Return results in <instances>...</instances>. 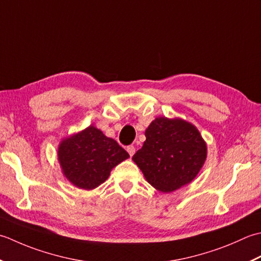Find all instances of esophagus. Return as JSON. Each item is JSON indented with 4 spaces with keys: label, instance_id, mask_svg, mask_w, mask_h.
<instances>
[{
    "label": "esophagus",
    "instance_id": "34e87169",
    "mask_svg": "<svg viewBox=\"0 0 261 261\" xmlns=\"http://www.w3.org/2000/svg\"><path fill=\"white\" fill-rule=\"evenodd\" d=\"M126 150H127V152H128V154H129V155H130V156H133V155H134V153H135V147H134V146H133V145H129V146H127V148H126Z\"/></svg>",
    "mask_w": 261,
    "mask_h": 261
}]
</instances>
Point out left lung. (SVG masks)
I'll list each match as a JSON object with an SVG mask.
<instances>
[{"mask_svg": "<svg viewBox=\"0 0 261 261\" xmlns=\"http://www.w3.org/2000/svg\"><path fill=\"white\" fill-rule=\"evenodd\" d=\"M145 137L133 161L152 187L171 193L197 177L206 161L207 144L195 125L181 118L156 117Z\"/></svg>", "mask_w": 261, "mask_h": 261, "instance_id": "obj_1", "label": "left lung"}]
</instances>
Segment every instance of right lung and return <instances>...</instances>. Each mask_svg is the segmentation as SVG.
<instances>
[{"instance_id":"obj_1","label":"right lung","mask_w":261,"mask_h":261,"mask_svg":"<svg viewBox=\"0 0 261 261\" xmlns=\"http://www.w3.org/2000/svg\"><path fill=\"white\" fill-rule=\"evenodd\" d=\"M62 172L73 186L92 190L103 184L111 170L129 158L114 138L93 125L63 138L57 148Z\"/></svg>"}]
</instances>
